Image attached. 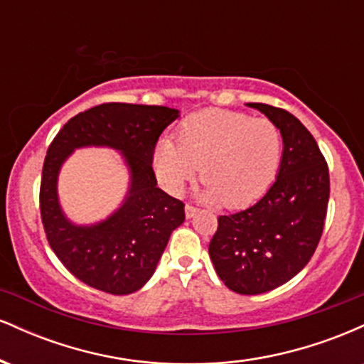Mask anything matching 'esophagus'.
<instances>
[{
	"instance_id": "esophagus-1",
	"label": "esophagus",
	"mask_w": 364,
	"mask_h": 364,
	"mask_svg": "<svg viewBox=\"0 0 364 364\" xmlns=\"http://www.w3.org/2000/svg\"><path fill=\"white\" fill-rule=\"evenodd\" d=\"M196 212H198V208L191 205V203H186V205H185V214H186L188 219H191V217L196 215Z\"/></svg>"
}]
</instances>
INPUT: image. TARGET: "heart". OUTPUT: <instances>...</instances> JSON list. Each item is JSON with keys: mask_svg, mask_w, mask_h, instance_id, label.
<instances>
[{"mask_svg": "<svg viewBox=\"0 0 364 364\" xmlns=\"http://www.w3.org/2000/svg\"><path fill=\"white\" fill-rule=\"evenodd\" d=\"M282 147L281 128L272 119L203 109L179 124L174 141L159 145L154 162L159 178L174 191L195 178L202 165L203 198L240 208L260 198L272 185Z\"/></svg>", "mask_w": 364, "mask_h": 364, "instance_id": "obj_1", "label": "heart"}]
</instances>
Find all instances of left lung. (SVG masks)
<instances>
[{
  "label": "left lung",
  "instance_id": "left-lung-1",
  "mask_svg": "<svg viewBox=\"0 0 364 364\" xmlns=\"http://www.w3.org/2000/svg\"><path fill=\"white\" fill-rule=\"evenodd\" d=\"M248 106L281 128V168L255 205L219 215L208 255L220 281L250 296L282 286L311 260L323 232L330 178L327 161L301 121L269 104Z\"/></svg>",
  "mask_w": 364,
  "mask_h": 364
}]
</instances>
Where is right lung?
Segmentation results:
<instances>
[{"mask_svg":"<svg viewBox=\"0 0 364 364\" xmlns=\"http://www.w3.org/2000/svg\"><path fill=\"white\" fill-rule=\"evenodd\" d=\"M178 111L164 106L106 102L78 112L49 145L41 178L39 205L48 243L78 281L109 294L139 291L152 277L171 232L185 220V203L157 188L154 150ZM118 148L132 171V188L116 215L78 228L60 214L55 179L73 148Z\"/></svg>","mask_w":364,"mask_h":364,"instance_id":"right-lung-1","label":"right lung"}]
</instances>
